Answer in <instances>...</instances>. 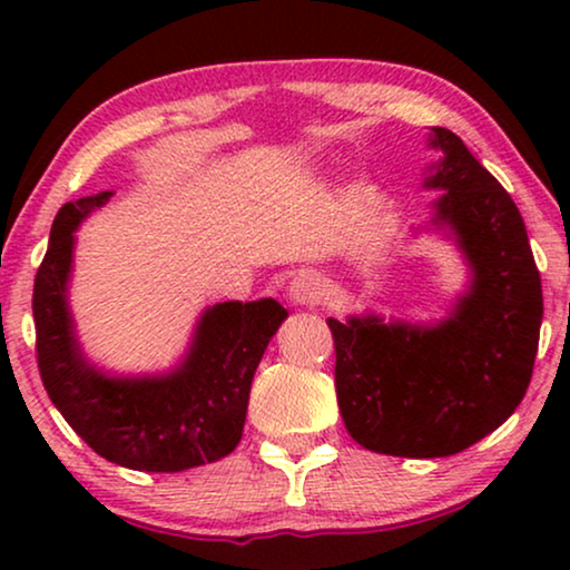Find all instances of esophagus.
I'll return each instance as SVG.
<instances>
[{
	"label": "esophagus",
	"instance_id": "34e87169",
	"mask_svg": "<svg viewBox=\"0 0 570 570\" xmlns=\"http://www.w3.org/2000/svg\"><path fill=\"white\" fill-rule=\"evenodd\" d=\"M324 287L322 279L311 272H301L298 277H293L291 283V301L298 303V306H314V303L322 301Z\"/></svg>",
	"mask_w": 570,
	"mask_h": 570
}]
</instances>
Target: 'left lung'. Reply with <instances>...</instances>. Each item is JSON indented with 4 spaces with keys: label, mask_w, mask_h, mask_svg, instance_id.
Listing matches in <instances>:
<instances>
[{
    "label": "left lung",
    "mask_w": 570,
    "mask_h": 570,
    "mask_svg": "<svg viewBox=\"0 0 570 570\" xmlns=\"http://www.w3.org/2000/svg\"><path fill=\"white\" fill-rule=\"evenodd\" d=\"M428 145L441 158L425 186L443 191L431 223L456 240L470 285L435 324L376 314L326 322L347 433L376 454L410 459L459 454L513 415L542 324V283L519 207L454 131L433 127Z\"/></svg>",
    "instance_id": "8db88e82"
}]
</instances>
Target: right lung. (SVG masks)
Returning a JSON list of instances; mask_svg holds the SVG:
<instances>
[{"label": "right lung", "instance_id": "obj_1", "mask_svg": "<svg viewBox=\"0 0 570 570\" xmlns=\"http://www.w3.org/2000/svg\"><path fill=\"white\" fill-rule=\"evenodd\" d=\"M114 191L67 202L53 217L33 285L36 355L53 407L108 462L184 472L228 456L246 423L248 392L287 311L275 298L205 308L186 355L168 373L114 376L85 357L69 311L75 230Z\"/></svg>", "mask_w": 570, "mask_h": 570}]
</instances>
